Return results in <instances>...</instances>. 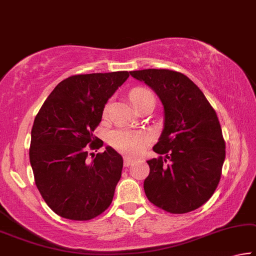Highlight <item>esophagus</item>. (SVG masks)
Segmentation results:
<instances>
[{
    "instance_id": "34e87169",
    "label": "esophagus",
    "mask_w": 256,
    "mask_h": 256,
    "mask_svg": "<svg viewBox=\"0 0 256 256\" xmlns=\"http://www.w3.org/2000/svg\"><path fill=\"white\" fill-rule=\"evenodd\" d=\"M134 162H135V160L132 159V158H129V156H124V164L126 167H129Z\"/></svg>"
}]
</instances>
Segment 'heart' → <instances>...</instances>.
I'll list each match as a JSON object with an SVG mask.
<instances>
[{"label": "heart", "instance_id": "obj_1", "mask_svg": "<svg viewBox=\"0 0 256 256\" xmlns=\"http://www.w3.org/2000/svg\"><path fill=\"white\" fill-rule=\"evenodd\" d=\"M130 100L136 110L148 100H154L153 94L145 88H136L130 94ZM108 111V108H105ZM152 142V136L146 132L140 130H124L118 129L110 132L108 143L116 151L129 156L140 154Z\"/></svg>", "mask_w": 256, "mask_h": 256}]
</instances>
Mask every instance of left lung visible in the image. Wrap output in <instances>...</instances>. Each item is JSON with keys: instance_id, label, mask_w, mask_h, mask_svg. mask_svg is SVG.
Instances as JSON below:
<instances>
[{"instance_id": "obj_1", "label": "left lung", "mask_w": 256, "mask_h": 256, "mask_svg": "<svg viewBox=\"0 0 256 256\" xmlns=\"http://www.w3.org/2000/svg\"><path fill=\"white\" fill-rule=\"evenodd\" d=\"M130 76L152 88L164 112V130L153 146L160 156L148 161L145 194L168 213L194 210L213 196L226 159L215 110L202 90L176 70L148 68L132 70Z\"/></svg>"}]
</instances>
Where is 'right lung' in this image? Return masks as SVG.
Returning <instances> with one entry per match:
<instances>
[{"label": "right lung", "mask_w": 256, "mask_h": 256, "mask_svg": "<svg viewBox=\"0 0 256 256\" xmlns=\"http://www.w3.org/2000/svg\"><path fill=\"white\" fill-rule=\"evenodd\" d=\"M127 70L78 74L56 86L35 116L30 161L35 184L51 210L64 218L88 221L111 205L124 159L94 135L105 104L129 76Z\"/></svg>", "instance_id": "obj_1"}]
</instances>
